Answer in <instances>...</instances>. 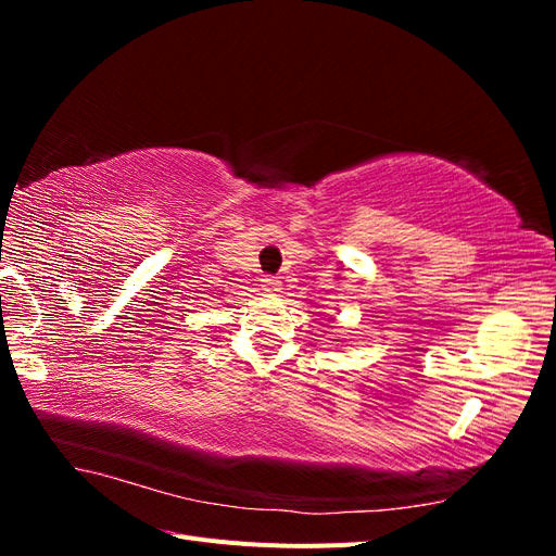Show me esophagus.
<instances>
[{
	"label": "esophagus",
	"mask_w": 556,
	"mask_h": 556,
	"mask_svg": "<svg viewBox=\"0 0 556 556\" xmlns=\"http://www.w3.org/2000/svg\"><path fill=\"white\" fill-rule=\"evenodd\" d=\"M262 285H264V290H268V292H278L280 290V280L274 278V276H264Z\"/></svg>",
	"instance_id": "obj_1"
}]
</instances>
